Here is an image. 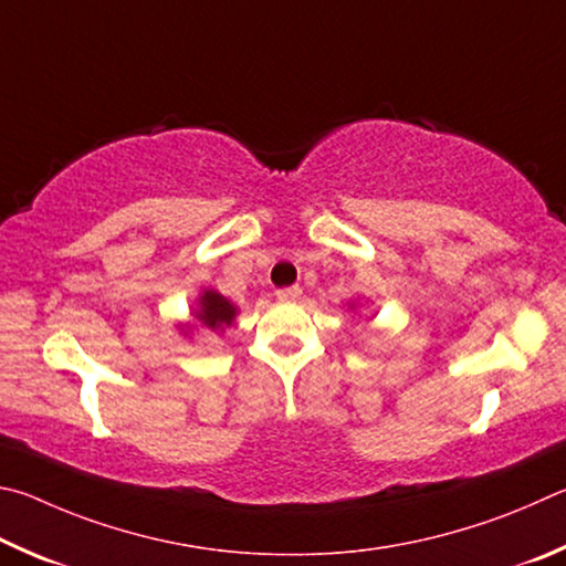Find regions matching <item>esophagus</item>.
<instances>
[{"label":"esophagus","instance_id":"esophagus-1","mask_svg":"<svg viewBox=\"0 0 566 566\" xmlns=\"http://www.w3.org/2000/svg\"><path fill=\"white\" fill-rule=\"evenodd\" d=\"M301 293H303V291L298 289V285H289V289H277V291H275L277 301H298Z\"/></svg>","mask_w":566,"mask_h":566}]
</instances>
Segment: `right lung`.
<instances>
[{"label": "right lung", "instance_id": "1", "mask_svg": "<svg viewBox=\"0 0 566 566\" xmlns=\"http://www.w3.org/2000/svg\"><path fill=\"white\" fill-rule=\"evenodd\" d=\"M196 318L201 321L206 328L211 331H223L235 318V305L228 303L221 293L206 291L201 295V308L196 311Z\"/></svg>", "mask_w": 566, "mask_h": 566}]
</instances>
